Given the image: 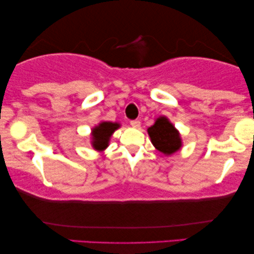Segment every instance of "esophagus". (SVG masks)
<instances>
[{"label":"esophagus","instance_id":"1","mask_svg":"<svg viewBox=\"0 0 254 254\" xmlns=\"http://www.w3.org/2000/svg\"><path fill=\"white\" fill-rule=\"evenodd\" d=\"M140 125H141V123L138 120H131L130 121V126L133 128H138V127H140Z\"/></svg>","mask_w":254,"mask_h":254}]
</instances>
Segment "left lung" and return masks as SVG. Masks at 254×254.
Returning a JSON list of instances; mask_svg holds the SVG:
<instances>
[{
	"label": "left lung",
	"mask_w": 254,
	"mask_h": 254,
	"mask_svg": "<svg viewBox=\"0 0 254 254\" xmlns=\"http://www.w3.org/2000/svg\"><path fill=\"white\" fill-rule=\"evenodd\" d=\"M148 134L154 147L166 156L175 154L182 148L179 131L166 117L157 118L155 124L148 128Z\"/></svg>",
	"instance_id": "1"
}]
</instances>
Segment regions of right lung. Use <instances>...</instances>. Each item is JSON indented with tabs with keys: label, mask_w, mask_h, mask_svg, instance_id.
Returning a JSON list of instances; mask_svg holds the SVG:
<instances>
[{
	"label": "right lung",
	"mask_w": 254,
	"mask_h": 254,
	"mask_svg": "<svg viewBox=\"0 0 254 254\" xmlns=\"http://www.w3.org/2000/svg\"><path fill=\"white\" fill-rule=\"evenodd\" d=\"M120 127V124L102 121L98 126L93 127L91 131V144L93 149L103 151L109 147L110 138L112 134Z\"/></svg>",
	"instance_id": "obj_1"
}]
</instances>
